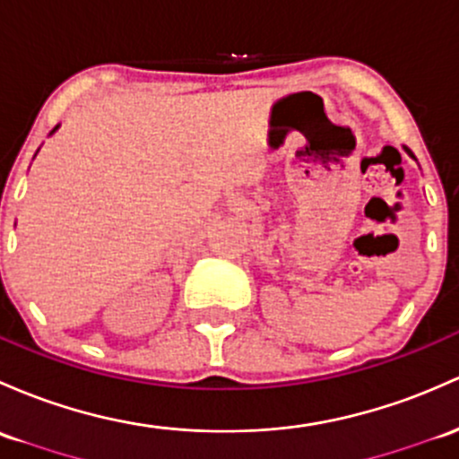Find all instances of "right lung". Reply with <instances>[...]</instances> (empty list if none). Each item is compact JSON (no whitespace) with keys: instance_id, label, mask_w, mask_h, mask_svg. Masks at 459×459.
Segmentation results:
<instances>
[{"instance_id":"right-lung-1","label":"right lung","mask_w":459,"mask_h":459,"mask_svg":"<svg viewBox=\"0 0 459 459\" xmlns=\"http://www.w3.org/2000/svg\"><path fill=\"white\" fill-rule=\"evenodd\" d=\"M52 133H54V131H52Z\"/></svg>"}]
</instances>
